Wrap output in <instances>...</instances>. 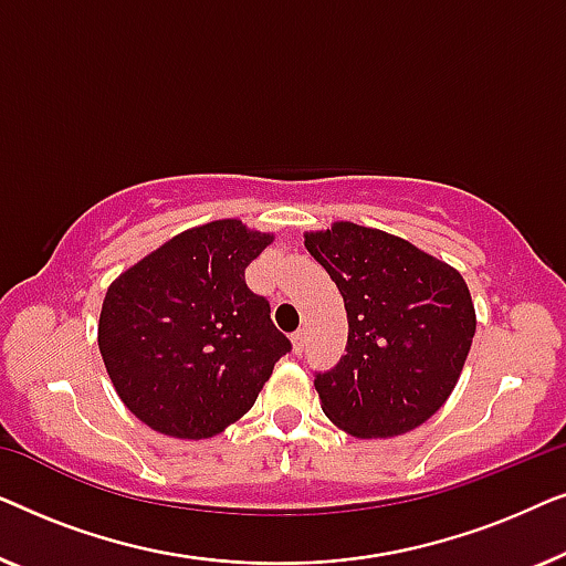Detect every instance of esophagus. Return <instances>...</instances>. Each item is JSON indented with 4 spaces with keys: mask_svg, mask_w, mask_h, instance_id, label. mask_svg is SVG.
<instances>
[{
    "mask_svg": "<svg viewBox=\"0 0 566 566\" xmlns=\"http://www.w3.org/2000/svg\"><path fill=\"white\" fill-rule=\"evenodd\" d=\"M291 343H293V353H296V355L304 353V347H306V329L293 332V335H291Z\"/></svg>",
    "mask_w": 566,
    "mask_h": 566,
    "instance_id": "1",
    "label": "esophagus"
}]
</instances>
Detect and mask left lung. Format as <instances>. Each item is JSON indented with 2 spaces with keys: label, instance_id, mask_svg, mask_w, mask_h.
<instances>
[{
  "label": "left lung",
  "instance_id": "left-lung-1",
  "mask_svg": "<svg viewBox=\"0 0 566 566\" xmlns=\"http://www.w3.org/2000/svg\"><path fill=\"white\" fill-rule=\"evenodd\" d=\"M304 244L343 293L347 347L316 374L324 415L355 438H397L459 384L476 332L469 285L448 262L381 229L335 221Z\"/></svg>",
  "mask_w": 566,
  "mask_h": 566
}]
</instances>
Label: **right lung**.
<instances>
[{
    "instance_id": "right-lung-1",
    "label": "right lung",
    "mask_w": 566,
    "mask_h": 566,
    "mask_svg": "<svg viewBox=\"0 0 566 566\" xmlns=\"http://www.w3.org/2000/svg\"><path fill=\"white\" fill-rule=\"evenodd\" d=\"M273 234L221 219L177 234L111 283L97 345L123 405L161 436L213 438L250 412L291 339L244 270Z\"/></svg>"
}]
</instances>
